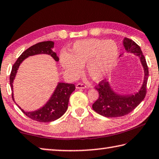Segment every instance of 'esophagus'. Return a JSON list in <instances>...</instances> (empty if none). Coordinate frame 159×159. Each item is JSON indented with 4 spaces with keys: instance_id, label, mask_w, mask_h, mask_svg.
I'll return each instance as SVG.
<instances>
[{
    "instance_id": "1",
    "label": "esophagus",
    "mask_w": 159,
    "mask_h": 159,
    "mask_svg": "<svg viewBox=\"0 0 159 159\" xmlns=\"http://www.w3.org/2000/svg\"><path fill=\"white\" fill-rule=\"evenodd\" d=\"M75 88H76L77 89H85L86 86H85V85L84 84H78L75 85Z\"/></svg>"
}]
</instances>
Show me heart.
Here are the masks:
<instances>
[{"label":"heart","instance_id":"1","mask_svg":"<svg viewBox=\"0 0 159 159\" xmlns=\"http://www.w3.org/2000/svg\"><path fill=\"white\" fill-rule=\"evenodd\" d=\"M119 57V49L115 42L99 39H87L75 42L70 52L60 54V64L70 76L80 74L83 66L90 78L99 81L107 76Z\"/></svg>","mask_w":159,"mask_h":159}]
</instances>
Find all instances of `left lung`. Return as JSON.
Wrapping results in <instances>:
<instances>
[{
	"label": "left lung",
	"instance_id": "obj_1",
	"mask_svg": "<svg viewBox=\"0 0 159 159\" xmlns=\"http://www.w3.org/2000/svg\"><path fill=\"white\" fill-rule=\"evenodd\" d=\"M123 46L127 53H132L139 58L144 71V78L142 87L134 94H119L113 90L111 84L106 80H102L95 86L99 98L93 103L92 107L98 114L106 117H118L129 114L142 102L147 93L148 69L142 49L134 41L126 37L123 40Z\"/></svg>",
	"mask_w": 159,
	"mask_h": 159
}]
</instances>
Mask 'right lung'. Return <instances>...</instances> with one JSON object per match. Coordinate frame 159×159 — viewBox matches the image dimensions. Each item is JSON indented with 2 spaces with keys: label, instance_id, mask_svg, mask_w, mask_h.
Returning <instances> with one entry per match:
<instances>
[{
  "label": "right lung",
  "instance_id": "add662e5",
  "mask_svg": "<svg viewBox=\"0 0 159 159\" xmlns=\"http://www.w3.org/2000/svg\"><path fill=\"white\" fill-rule=\"evenodd\" d=\"M54 42L52 41L39 42V43L34 44L25 50L17 59L16 62L12 66L11 74L10 75V84H11V89L12 90V98L15 102L16 101L14 99L12 84L16 79L17 70L19 69V66H20L21 63L27 57L37 54L50 55L55 61H59V57H57V53L53 52L52 50L54 48ZM75 89V87L74 84L59 82L49 100L46 104L39 109L32 112H25L18 105H17L22 110V112L30 119L40 122H52V121L59 119L66 112L70 95L72 92L74 91Z\"/></svg>",
  "mask_w": 159,
  "mask_h": 159
}]
</instances>
